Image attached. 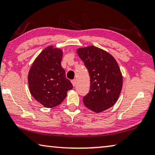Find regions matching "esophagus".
Here are the masks:
<instances>
[{"label":"esophagus","mask_w":155,"mask_h":155,"mask_svg":"<svg viewBox=\"0 0 155 155\" xmlns=\"http://www.w3.org/2000/svg\"><path fill=\"white\" fill-rule=\"evenodd\" d=\"M71 82H72V85H73V86H74H74L76 85V80H72V81H71Z\"/></svg>","instance_id":"34e87169"}]
</instances>
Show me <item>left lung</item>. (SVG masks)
Listing matches in <instances>:
<instances>
[{
    "label": "left lung",
    "mask_w": 155,
    "mask_h": 155,
    "mask_svg": "<svg viewBox=\"0 0 155 155\" xmlns=\"http://www.w3.org/2000/svg\"><path fill=\"white\" fill-rule=\"evenodd\" d=\"M77 53L90 77V90L83 97L85 106L96 113L114 106L122 87V76L114 57L94 46L78 48Z\"/></svg>",
    "instance_id": "1"
}]
</instances>
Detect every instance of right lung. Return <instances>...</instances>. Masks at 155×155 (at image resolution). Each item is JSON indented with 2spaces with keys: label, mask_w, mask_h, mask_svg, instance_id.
Wrapping results in <instances>:
<instances>
[{
  "label": "right lung",
  "mask_w": 155,
  "mask_h": 155,
  "mask_svg": "<svg viewBox=\"0 0 155 155\" xmlns=\"http://www.w3.org/2000/svg\"><path fill=\"white\" fill-rule=\"evenodd\" d=\"M62 56L61 49L48 46L35 59L28 72L31 95L46 108L61 104L73 87L61 67Z\"/></svg>",
  "instance_id": "right-lung-1"
}]
</instances>
